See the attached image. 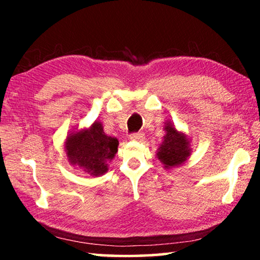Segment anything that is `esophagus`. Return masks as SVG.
Masks as SVG:
<instances>
[{"instance_id": "34e87169", "label": "esophagus", "mask_w": 260, "mask_h": 260, "mask_svg": "<svg viewBox=\"0 0 260 260\" xmlns=\"http://www.w3.org/2000/svg\"><path fill=\"white\" fill-rule=\"evenodd\" d=\"M144 139L143 133H133L129 135V140L132 141H142Z\"/></svg>"}]
</instances>
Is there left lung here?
<instances>
[{"mask_svg":"<svg viewBox=\"0 0 260 260\" xmlns=\"http://www.w3.org/2000/svg\"><path fill=\"white\" fill-rule=\"evenodd\" d=\"M165 135L157 149V158L165 170H171L186 162L191 156L190 141L187 134L179 132L171 120L165 121Z\"/></svg>","mask_w":260,"mask_h":260,"instance_id":"1","label":"left lung"}]
</instances>
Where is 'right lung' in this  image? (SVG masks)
Segmentation results:
<instances>
[{"mask_svg":"<svg viewBox=\"0 0 260 260\" xmlns=\"http://www.w3.org/2000/svg\"><path fill=\"white\" fill-rule=\"evenodd\" d=\"M119 141L104 133L102 122L95 120L89 127L70 132L64 150L70 164L90 177L108 172L109 162L118 151Z\"/></svg>","mask_w":260,"mask_h":260,"instance_id":"obj_1","label":"right lung"}]
</instances>
